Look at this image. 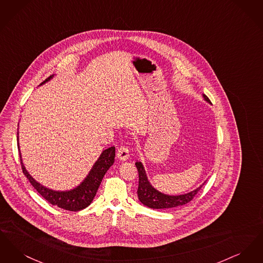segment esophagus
Returning <instances> with one entry per match:
<instances>
[{
  "label": "esophagus",
  "mask_w": 263,
  "mask_h": 263,
  "mask_svg": "<svg viewBox=\"0 0 263 263\" xmlns=\"http://www.w3.org/2000/svg\"><path fill=\"white\" fill-rule=\"evenodd\" d=\"M116 156L120 161H127L129 158V150L124 146H121L118 148Z\"/></svg>",
  "instance_id": "esophagus-1"
}]
</instances>
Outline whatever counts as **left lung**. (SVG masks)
I'll return each mask as SVG.
<instances>
[{
	"label": "left lung",
	"mask_w": 263,
	"mask_h": 263,
	"mask_svg": "<svg viewBox=\"0 0 263 263\" xmlns=\"http://www.w3.org/2000/svg\"><path fill=\"white\" fill-rule=\"evenodd\" d=\"M203 97L205 100L210 102V100L207 98V96L203 95ZM135 164L139 174V185H138L137 190L139 200L141 201L144 205L153 209H167V208H175L177 206L184 205L194 198V196L198 193V191L205 183L204 182L199 187L196 188L195 190L186 194L177 195V196L165 195L163 193L159 192L151 185L142 163L137 162Z\"/></svg>",
	"instance_id": "8db88e82"
}]
</instances>
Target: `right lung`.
Returning <instances> with one entry per match:
<instances>
[{
    "label": "right lung",
    "instance_id": "add662e5",
    "mask_svg": "<svg viewBox=\"0 0 263 263\" xmlns=\"http://www.w3.org/2000/svg\"><path fill=\"white\" fill-rule=\"evenodd\" d=\"M51 78H52L51 76L49 78H47L45 81L41 83V85L49 81ZM114 157H115V147H110L103 151L100 155V159L97 161V163H95V165L92 166L91 171L89 172L86 179L78 187L74 188L70 191H54L49 188L42 186L26 172L25 165L22 162V156L20 154L23 173L25 174L29 182L31 183V185L35 188L38 193L52 205L62 208L64 210H69L74 212L85 209L91 203V201L97 194L98 189L100 187V182L103 176L107 172V170L114 163Z\"/></svg>",
    "mask_w": 263,
    "mask_h": 263
}]
</instances>
